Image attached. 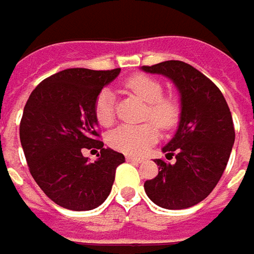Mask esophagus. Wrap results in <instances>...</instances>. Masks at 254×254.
I'll return each mask as SVG.
<instances>
[{
	"label": "esophagus",
	"mask_w": 254,
	"mask_h": 254,
	"mask_svg": "<svg viewBox=\"0 0 254 254\" xmlns=\"http://www.w3.org/2000/svg\"><path fill=\"white\" fill-rule=\"evenodd\" d=\"M127 160L130 163H142L143 162V159H140V157H135V156H127Z\"/></svg>",
	"instance_id": "esophagus-1"
}]
</instances>
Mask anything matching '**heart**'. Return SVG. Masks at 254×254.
Returning a JSON list of instances; mask_svg holds the SVG:
<instances>
[{"instance_id":"b5f03b06","label":"heart","mask_w":254,"mask_h":254,"mask_svg":"<svg viewBox=\"0 0 254 254\" xmlns=\"http://www.w3.org/2000/svg\"><path fill=\"white\" fill-rule=\"evenodd\" d=\"M124 87L146 102L144 119H152L163 130H169L177 125L180 119L179 102L173 97L163 95L164 88L157 78L147 74H133L124 81ZM94 114L102 127L114 124L115 97L112 91L105 88L97 95ZM154 124L144 122L140 125H119L108 133L107 142L121 153L143 154L159 137V129Z\"/></svg>"}]
</instances>
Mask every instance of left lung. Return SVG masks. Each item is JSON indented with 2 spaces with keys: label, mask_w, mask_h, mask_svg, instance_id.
<instances>
[{
  "label": "left lung",
  "mask_w": 254,
  "mask_h": 254,
  "mask_svg": "<svg viewBox=\"0 0 254 254\" xmlns=\"http://www.w3.org/2000/svg\"><path fill=\"white\" fill-rule=\"evenodd\" d=\"M142 68L171 78L181 97L179 129L163 147L176 162L156 159L160 171L144 183V191L166 209L197 205L211 194L229 160L235 142L231 110L221 90L188 63L169 60Z\"/></svg>",
  "instance_id": "obj_1"
}]
</instances>
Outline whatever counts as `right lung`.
I'll return each mask as SVG.
<instances>
[{
	"label": "right lung",
	"mask_w": 254,
	"mask_h": 254,
	"mask_svg": "<svg viewBox=\"0 0 254 254\" xmlns=\"http://www.w3.org/2000/svg\"><path fill=\"white\" fill-rule=\"evenodd\" d=\"M121 68H67L45 78L23 108L19 137L32 177L57 205L90 211L110 195L124 154L100 140L94 102ZM100 149L90 163L84 148Z\"/></svg>",
	"instance_id": "right-lung-1"
}]
</instances>
